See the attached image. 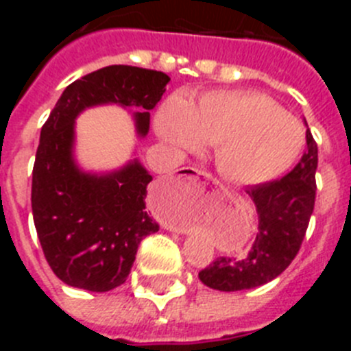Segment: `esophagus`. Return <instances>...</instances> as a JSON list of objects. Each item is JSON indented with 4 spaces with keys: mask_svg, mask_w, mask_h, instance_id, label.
<instances>
[{
    "mask_svg": "<svg viewBox=\"0 0 351 351\" xmlns=\"http://www.w3.org/2000/svg\"><path fill=\"white\" fill-rule=\"evenodd\" d=\"M182 173H184L186 178H191V179H207V178H209V176H207L206 172H202V170H195V169L184 170V172H182ZM172 230H173V228H172Z\"/></svg>",
    "mask_w": 351,
    "mask_h": 351,
    "instance_id": "34e87169",
    "label": "esophagus"
}]
</instances>
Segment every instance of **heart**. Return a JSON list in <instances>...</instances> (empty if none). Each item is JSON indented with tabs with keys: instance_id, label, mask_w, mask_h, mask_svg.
Instances as JSON below:
<instances>
[{
	"instance_id": "b5f03b06",
	"label": "heart",
	"mask_w": 351,
	"mask_h": 351,
	"mask_svg": "<svg viewBox=\"0 0 351 351\" xmlns=\"http://www.w3.org/2000/svg\"><path fill=\"white\" fill-rule=\"evenodd\" d=\"M158 137L178 151L214 144V165L235 184H262L287 172L302 151V125L269 96L207 91L170 96L154 117Z\"/></svg>"
}]
</instances>
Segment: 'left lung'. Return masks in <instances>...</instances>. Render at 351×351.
Wrapping results in <instances>:
<instances>
[{
	"label": "left lung",
	"mask_w": 351,
	"mask_h": 351,
	"mask_svg": "<svg viewBox=\"0 0 351 351\" xmlns=\"http://www.w3.org/2000/svg\"><path fill=\"white\" fill-rule=\"evenodd\" d=\"M306 142V153L285 178L247 190L258 214L255 243L243 258L219 256L198 272L206 287L221 291L250 290L278 278L295 258L308 230L316 197L318 145L309 128Z\"/></svg>",
	"instance_id": "obj_1"
}]
</instances>
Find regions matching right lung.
<instances>
[{
    "label": "right lung",
    "instance_id": "right-lung-1",
    "mask_svg": "<svg viewBox=\"0 0 351 351\" xmlns=\"http://www.w3.org/2000/svg\"><path fill=\"white\" fill-rule=\"evenodd\" d=\"M169 80L147 68H100L71 82L42 126L31 186L33 221L52 272L70 287L108 291L123 285L142 239L160 230L145 210L153 178L138 160L100 176L77 167L75 117L95 105L133 107L135 128L145 137L149 110Z\"/></svg>",
    "mask_w": 351,
    "mask_h": 351
}]
</instances>
